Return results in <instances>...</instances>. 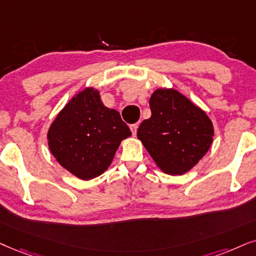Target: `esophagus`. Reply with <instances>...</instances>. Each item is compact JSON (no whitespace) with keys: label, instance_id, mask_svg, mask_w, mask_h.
<instances>
[{"label":"esophagus","instance_id":"1","mask_svg":"<svg viewBox=\"0 0 256 256\" xmlns=\"http://www.w3.org/2000/svg\"><path fill=\"white\" fill-rule=\"evenodd\" d=\"M137 128H138V125H137V124H132V125H130V130H131L132 134H134V136L137 134Z\"/></svg>","mask_w":256,"mask_h":256}]
</instances>
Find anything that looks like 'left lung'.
Segmentation results:
<instances>
[{"label":"left lung","instance_id":"1","mask_svg":"<svg viewBox=\"0 0 256 256\" xmlns=\"http://www.w3.org/2000/svg\"><path fill=\"white\" fill-rule=\"evenodd\" d=\"M151 117L137 137L163 172L183 174L208 152L214 126L206 113L174 88H158L150 98Z\"/></svg>","mask_w":256,"mask_h":256}]
</instances>
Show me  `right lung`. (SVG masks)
<instances>
[{
    "instance_id": "add662e5",
    "label": "right lung",
    "mask_w": 256,
    "mask_h": 256,
    "mask_svg": "<svg viewBox=\"0 0 256 256\" xmlns=\"http://www.w3.org/2000/svg\"><path fill=\"white\" fill-rule=\"evenodd\" d=\"M130 136L119 112L102 104L98 90L87 87L59 112L47 139L60 166L88 180L108 170L122 140Z\"/></svg>"
}]
</instances>
